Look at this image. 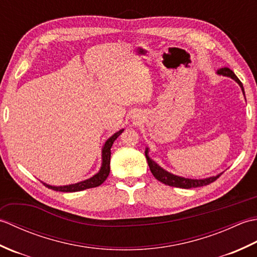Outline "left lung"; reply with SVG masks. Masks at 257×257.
I'll return each mask as SVG.
<instances>
[{
  "mask_svg": "<svg viewBox=\"0 0 257 257\" xmlns=\"http://www.w3.org/2000/svg\"><path fill=\"white\" fill-rule=\"evenodd\" d=\"M217 74L219 75H223L226 76V77H231L232 79H234L236 83L239 85V87L242 88V91L244 94V88L243 85L239 79L236 77V75L234 74L233 70H231L230 68L224 67V68H220L217 70ZM245 96V94H244ZM146 158L147 161H148V165L150 168L151 173L154 174V177L160 181L162 183H165L167 185H170V187H176V188H182V189H191V188H199V187H203V185H207L212 182H214L215 180L219 178L222 173L217 174L215 177H210L206 179H189V178H183V177H179L176 176V174H172L170 172L166 171L165 169H162L158 163H156L154 160L150 159L149 158V148H146Z\"/></svg>",
  "mask_w": 257,
  "mask_h": 257,
  "instance_id": "left-lung-1",
  "label": "left lung"
}]
</instances>
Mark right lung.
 <instances>
[{"instance_id": "1", "label": "right lung", "mask_w": 257, "mask_h": 257, "mask_svg": "<svg viewBox=\"0 0 257 257\" xmlns=\"http://www.w3.org/2000/svg\"><path fill=\"white\" fill-rule=\"evenodd\" d=\"M123 132V129L119 130L116 134H113L110 138H109L105 145L102 147L101 150V167L100 170L96 173L95 176H92L91 178L84 180V181H80L78 183L75 184H69V185H61V187H54V185H50L47 183L43 182V184L47 187L48 189L59 191V192H77V191H83L86 189H90V188H96L98 185H100L101 183L105 182V180L108 178L109 172H110V155H111V147L113 141L116 140L121 133Z\"/></svg>"}]
</instances>
